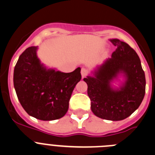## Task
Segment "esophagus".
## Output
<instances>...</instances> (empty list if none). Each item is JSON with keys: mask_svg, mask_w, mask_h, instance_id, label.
I'll return each instance as SVG.
<instances>
[{"mask_svg": "<svg viewBox=\"0 0 155 155\" xmlns=\"http://www.w3.org/2000/svg\"><path fill=\"white\" fill-rule=\"evenodd\" d=\"M81 73L82 78H85V77L88 74V71H87L86 68H81Z\"/></svg>", "mask_w": 155, "mask_h": 155, "instance_id": "34e87169", "label": "esophagus"}]
</instances>
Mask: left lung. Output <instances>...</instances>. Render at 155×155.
<instances>
[{"label": "left lung", "instance_id": "obj_1", "mask_svg": "<svg viewBox=\"0 0 155 155\" xmlns=\"http://www.w3.org/2000/svg\"><path fill=\"white\" fill-rule=\"evenodd\" d=\"M110 41L117 47L93 76L84 78L87 84L91 108L97 117L109 120H121L134 113L145 94V75L140 58L133 48L118 39ZM122 74L126 81L119 89L111 83Z\"/></svg>", "mask_w": 155, "mask_h": 155}]
</instances>
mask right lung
I'll list each match as a JSON object with an SVG mask.
<instances>
[{
  "label": "right lung",
  "mask_w": 155,
  "mask_h": 155,
  "mask_svg": "<svg viewBox=\"0 0 155 155\" xmlns=\"http://www.w3.org/2000/svg\"><path fill=\"white\" fill-rule=\"evenodd\" d=\"M38 47L20 55L14 71V86L23 108L32 117L53 120L64 117L75 86L81 79V68L71 73L47 69L37 56Z\"/></svg>",
  "instance_id": "add662e5"
}]
</instances>
